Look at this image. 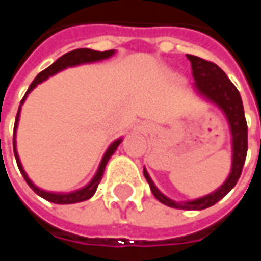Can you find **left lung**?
I'll use <instances>...</instances> for the list:
<instances>
[{"instance_id":"8db88e82","label":"left lung","mask_w":261,"mask_h":261,"mask_svg":"<svg viewBox=\"0 0 261 261\" xmlns=\"http://www.w3.org/2000/svg\"><path fill=\"white\" fill-rule=\"evenodd\" d=\"M187 58L191 62L196 90L202 96H205L207 100L219 106L230 124V131H232L233 137L232 172L227 176L225 184L218 188L215 192L206 195L203 198H199V199L189 200V202H175V200L169 199L156 189L145 169H144V176L149 184V188H151L154 196L161 203L167 205V206L175 207V209L200 211V209H206V207L215 205L216 202H219L223 196L230 192V189L239 181L243 165H245L246 154H247V123H246L240 93L229 80V77L226 76L225 72L213 62L205 61L202 58L194 56V55H187Z\"/></svg>"}]
</instances>
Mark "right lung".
Here are the masks:
<instances>
[{
    "mask_svg": "<svg viewBox=\"0 0 261 261\" xmlns=\"http://www.w3.org/2000/svg\"><path fill=\"white\" fill-rule=\"evenodd\" d=\"M114 54V50H105V52H99V50H93V49H87V48H82V49H74L72 52H67L63 56H61L59 59L56 62H54L52 65L49 67H46L45 70H42L41 73L36 76L34 82L31 83V86L25 93V96H23V99L21 100V105H19V109H18V113H16V118H15V125H14V154H15V160L16 164H18V168L21 171V174H22L23 179L27 181L31 189L38 194L41 198L43 199L49 200V202H52V203H62V205H66V203H76V202H82V200H87L89 198H92L94 192H96V189L99 187L100 181H101V178H103V174H105V168L106 165H107V161H109V158L113 155V152L117 149V147L121 143V138L120 140H116L114 143L109 147V149L106 151L105 156H103V160L100 162V167L99 171H97V174L94 175V178L92 179V182L87 185V187L82 188L79 191H76V192H72V194H54V192H46V191H42L38 187H35L32 181L28 178V175L25 174V171H23L22 165H21V161H19V156H18V152H16L15 148V133H16V125H18V120H19V112H21V106L25 101V97H27V94H28L34 87L38 85V83H41L43 80H46L49 76H52V74L58 73V72H61L63 69H66L69 66H76V65H80V63H89V62H96V61H101V59H107V58H110L112 55Z\"/></svg>",
    "mask_w": 261,
    "mask_h": 261,
    "instance_id": "obj_1",
    "label": "right lung"
}]
</instances>
